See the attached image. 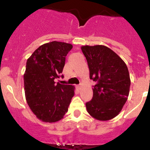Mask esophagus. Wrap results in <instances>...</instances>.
<instances>
[{
    "label": "esophagus",
    "instance_id": "1",
    "mask_svg": "<svg viewBox=\"0 0 150 150\" xmlns=\"http://www.w3.org/2000/svg\"><path fill=\"white\" fill-rule=\"evenodd\" d=\"M77 88H78V90H81V84L78 85V86H77Z\"/></svg>",
    "mask_w": 150,
    "mask_h": 150
}]
</instances>
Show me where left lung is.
<instances>
[{"label": "left lung", "instance_id": "1", "mask_svg": "<svg viewBox=\"0 0 150 150\" xmlns=\"http://www.w3.org/2000/svg\"><path fill=\"white\" fill-rule=\"evenodd\" d=\"M90 79L96 82L93 98L86 104L91 117L100 121L115 117L121 111L129 94L131 79L123 60L108 47L83 46Z\"/></svg>", "mask_w": 150, "mask_h": 150}]
</instances>
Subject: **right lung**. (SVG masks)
Here are the masks:
<instances>
[{"label": "right lung", "mask_w": 150, "mask_h": 150, "mask_svg": "<svg viewBox=\"0 0 150 150\" xmlns=\"http://www.w3.org/2000/svg\"><path fill=\"white\" fill-rule=\"evenodd\" d=\"M72 45L52 41L39 46L27 61L24 74L25 97L30 110L43 122L62 120L75 94V86L55 83Z\"/></svg>", "instance_id": "right-lung-1"}]
</instances>
